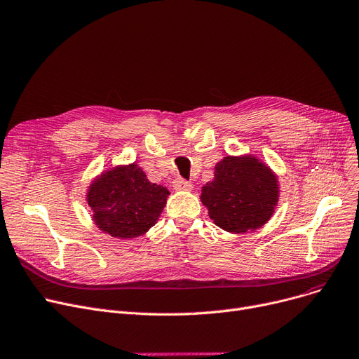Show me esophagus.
<instances>
[{"label":"esophagus","instance_id":"1","mask_svg":"<svg viewBox=\"0 0 359 359\" xmlns=\"http://www.w3.org/2000/svg\"><path fill=\"white\" fill-rule=\"evenodd\" d=\"M174 188L175 189H184V191H188V189L193 188V182L187 181L184 178H175L174 180Z\"/></svg>","mask_w":359,"mask_h":359}]
</instances>
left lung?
<instances>
[{"label": "left lung", "mask_w": 359, "mask_h": 359, "mask_svg": "<svg viewBox=\"0 0 359 359\" xmlns=\"http://www.w3.org/2000/svg\"><path fill=\"white\" fill-rule=\"evenodd\" d=\"M215 170V180L203 187L201 201L219 227L245 233L272 216L278 185L266 165L252 156H226Z\"/></svg>", "instance_id": "obj_1"}]
</instances>
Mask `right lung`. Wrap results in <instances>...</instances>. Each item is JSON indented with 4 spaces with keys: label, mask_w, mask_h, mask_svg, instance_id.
Segmentation results:
<instances>
[{
    "label": "right lung",
    "mask_w": 359,
    "mask_h": 359,
    "mask_svg": "<svg viewBox=\"0 0 359 359\" xmlns=\"http://www.w3.org/2000/svg\"><path fill=\"white\" fill-rule=\"evenodd\" d=\"M170 191L132 163L102 174L90 188L88 204L97 226L114 238L130 239L151 229Z\"/></svg>",
    "instance_id": "1"
}]
</instances>
